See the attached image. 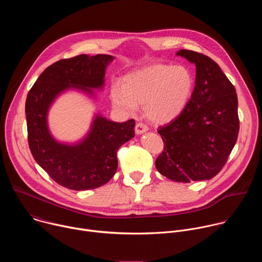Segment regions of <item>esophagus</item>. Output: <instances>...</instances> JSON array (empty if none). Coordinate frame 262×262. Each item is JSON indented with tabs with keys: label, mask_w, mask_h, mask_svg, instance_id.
Masks as SVG:
<instances>
[{
	"label": "esophagus",
	"mask_w": 262,
	"mask_h": 262,
	"mask_svg": "<svg viewBox=\"0 0 262 262\" xmlns=\"http://www.w3.org/2000/svg\"><path fill=\"white\" fill-rule=\"evenodd\" d=\"M147 130H148L147 124H145V123H143V122H138V123L136 124V133H137L138 135L143 134V133L147 132Z\"/></svg>",
	"instance_id": "34e87169"
}]
</instances>
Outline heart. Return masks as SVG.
Returning <instances> with one entry per match:
<instances>
[{
  "label": "heart",
  "mask_w": 262,
  "mask_h": 262,
  "mask_svg": "<svg viewBox=\"0 0 262 262\" xmlns=\"http://www.w3.org/2000/svg\"><path fill=\"white\" fill-rule=\"evenodd\" d=\"M194 90L192 72L181 65L156 64L135 70L123 78L122 85L111 89V100L125 114H134L138 104L155 123L177 118L189 103Z\"/></svg>",
  "instance_id": "1"
}]
</instances>
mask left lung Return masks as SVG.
I'll list each match as a JSON object with an SVG mask.
<instances>
[{"instance_id": "left-lung-1", "label": "left lung", "mask_w": 262, "mask_h": 262, "mask_svg": "<svg viewBox=\"0 0 262 262\" xmlns=\"http://www.w3.org/2000/svg\"><path fill=\"white\" fill-rule=\"evenodd\" d=\"M177 56L195 64V88L182 113L159 127L164 149L156 167L177 182L210 179L226 164L237 140L236 91L209 57L189 50Z\"/></svg>"}]
</instances>
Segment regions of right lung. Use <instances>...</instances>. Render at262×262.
<instances>
[{"label": "right lung", "mask_w": 262, "mask_h": 262, "mask_svg": "<svg viewBox=\"0 0 262 262\" xmlns=\"http://www.w3.org/2000/svg\"><path fill=\"white\" fill-rule=\"evenodd\" d=\"M110 55H79L50 65L30 89L26 100L28 142L34 160L58 184L85 191L105 184L117 171L118 149L135 137V120L118 123L96 116L87 138L78 145L58 143L47 115L55 97L74 87L91 92L104 82Z\"/></svg>", "instance_id": "add662e5"}]
</instances>
